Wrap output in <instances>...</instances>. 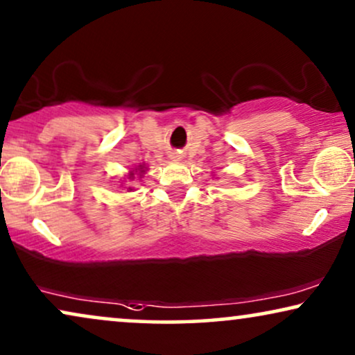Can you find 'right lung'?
Masks as SVG:
<instances>
[{"label":"right lung","mask_w":355,"mask_h":355,"mask_svg":"<svg viewBox=\"0 0 355 355\" xmlns=\"http://www.w3.org/2000/svg\"><path fill=\"white\" fill-rule=\"evenodd\" d=\"M135 172H139V173H143V172H144V167H143V165H138V167H136L135 170H131V172H130V178H133ZM128 191H131V188H128Z\"/></svg>","instance_id":"1"}]
</instances>
